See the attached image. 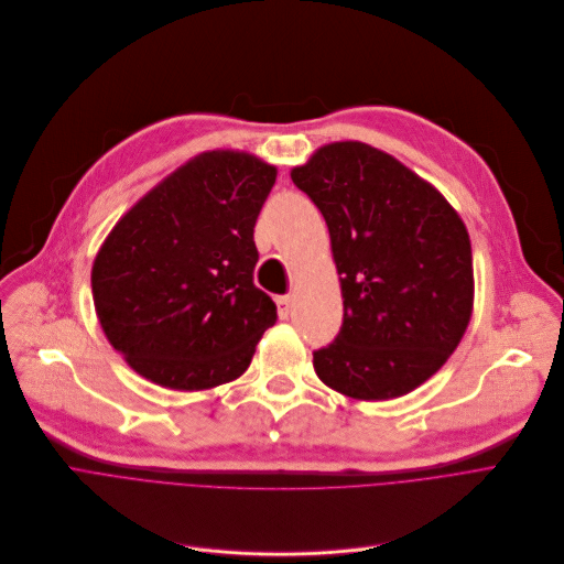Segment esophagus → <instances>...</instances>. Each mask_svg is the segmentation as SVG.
<instances>
[{
  "label": "esophagus",
  "mask_w": 564,
  "mask_h": 564,
  "mask_svg": "<svg viewBox=\"0 0 564 564\" xmlns=\"http://www.w3.org/2000/svg\"><path fill=\"white\" fill-rule=\"evenodd\" d=\"M276 308H279V317H281V319H288L290 313H292V296H290V294L276 296Z\"/></svg>",
  "instance_id": "1"
}]
</instances>
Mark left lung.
Wrapping results in <instances>:
<instances>
[{
  "mask_svg": "<svg viewBox=\"0 0 564 564\" xmlns=\"http://www.w3.org/2000/svg\"><path fill=\"white\" fill-rule=\"evenodd\" d=\"M322 210L345 317L313 354L317 377L351 399L420 388L456 351L474 308L471 242L435 187L365 142L319 147L290 172Z\"/></svg>",
  "mask_w": 564,
  "mask_h": 564,
  "instance_id": "1",
  "label": "left lung"
}]
</instances>
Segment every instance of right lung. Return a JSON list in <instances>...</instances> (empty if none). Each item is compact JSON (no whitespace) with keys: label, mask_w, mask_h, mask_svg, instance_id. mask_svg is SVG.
Wrapping results in <instances>:
<instances>
[{"label":"right lung","mask_w":564,"mask_h":564,"mask_svg":"<svg viewBox=\"0 0 564 564\" xmlns=\"http://www.w3.org/2000/svg\"><path fill=\"white\" fill-rule=\"evenodd\" d=\"M276 167L215 149L149 191L104 240L93 299L112 349L170 390L236 381L276 322L253 285V227Z\"/></svg>","instance_id":"right-lung-1"}]
</instances>
